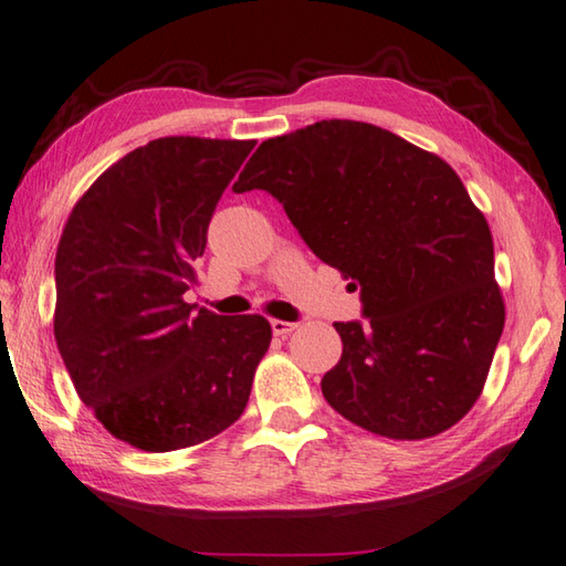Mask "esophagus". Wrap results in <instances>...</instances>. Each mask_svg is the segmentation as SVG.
<instances>
[{"instance_id": "esophagus-1", "label": "esophagus", "mask_w": 566, "mask_h": 566, "mask_svg": "<svg viewBox=\"0 0 566 566\" xmlns=\"http://www.w3.org/2000/svg\"><path fill=\"white\" fill-rule=\"evenodd\" d=\"M271 328L275 335H281V338H285V335H291L295 328H298V323H289V321H277L273 318L271 321Z\"/></svg>"}]
</instances>
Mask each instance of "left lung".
I'll list each match as a JSON object with an SVG mask.
<instances>
[{"mask_svg":"<svg viewBox=\"0 0 566 566\" xmlns=\"http://www.w3.org/2000/svg\"><path fill=\"white\" fill-rule=\"evenodd\" d=\"M273 193L323 263L360 289L365 323L321 388L390 440L434 438L482 395L504 328L494 243L448 161L380 126L331 118L268 138L233 184Z\"/></svg>","mask_w":566,"mask_h":566,"instance_id":"obj_1","label":"left lung"}]
</instances>
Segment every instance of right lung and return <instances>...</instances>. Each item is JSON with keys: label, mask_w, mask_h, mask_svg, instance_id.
<instances>
[{"label": "right lung", "mask_w": 566, "mask_h": 566, "mask_svg": "<svg viewBox=\"0 0 566 566\" xmlns=\"http://www.w3.org/2000/svg\"><path fill=\"white\" fill-rule=\"evenodd\" d=\"M255 142L166 136L78 198L56 248V348L76 395L146 452L201 444L241 418L271 345L263 315L184 301L208 221Z\"/></svg>", "instance_id": "1"}]
</instances>
